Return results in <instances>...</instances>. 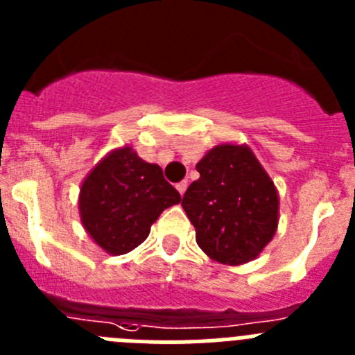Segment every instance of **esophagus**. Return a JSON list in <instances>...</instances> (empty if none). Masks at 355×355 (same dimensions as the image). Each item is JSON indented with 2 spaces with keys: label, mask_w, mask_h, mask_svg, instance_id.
Returning <instances> with one entry per match:
<instances>
[{
  "label": "esophagus",
  "mask_w": 355,
  "mask_h": 355,
  "mask_svg": "<svg viewBox=\"0 0 355 355\" xmlns=\"http://www.w3.org/2000/svg\"><path fill=\"white\" fill-rule=\"evenodd\" d=\"M175 188H178V192H180L181 196H184V192H187V188H188V183L187 181H181V183L175 184Z\"/></svg>",
  "instance_id": "1"
}]
</instances>
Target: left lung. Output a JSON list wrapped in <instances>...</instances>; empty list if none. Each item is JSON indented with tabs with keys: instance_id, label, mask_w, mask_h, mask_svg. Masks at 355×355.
Wrapping results in <instances>:
<instances>
[{
	"instance_id": "8db88e82",
	"label": "left lung",
	"mask_w": 355,
	"mask_h": 355,
	"mask_svg": "<svg viewBox=\"0 0 355 355\" xmlns=\"http://www.w3.org/2000/svg\"><path fill=\"white\" fill-rule=\"evenodd\" d=\"M200 178L181 206L196 227L197 245L222 265H243L274 238L279 196L250 147L222 144L196 165Z\"/></svg>"
}]
</instances>
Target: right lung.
<instances>
[{
	"label": "right lung",
	"instance_id": "right-lung-1",
	"mask_svg": "<svg viewBox=\"0 0 355 355\" xmlns=\"http://www.w3.org/2000/svg\"><path fill=\"white\" fill-rule=\"evenodd\" d=\"M180 200L162 168L126 146L108 153L89 172L78 206L90 238L105 252L119 256L139 247L163 209Z\"/></svg>",
	"mask_w": 355,
	"mask_h": 355
}]
</instances>
